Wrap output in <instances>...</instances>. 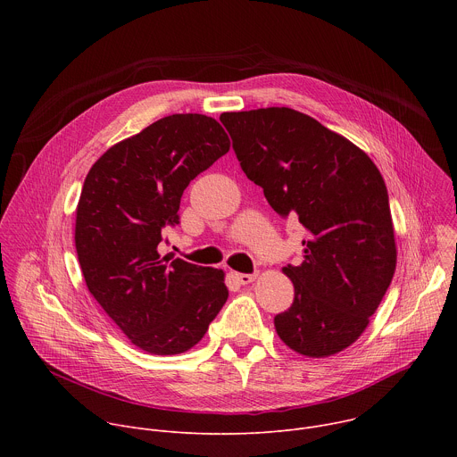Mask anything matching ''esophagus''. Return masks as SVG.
I'll return each instance as SVG.
<instances>
[{
	"label": "esophagus",
	"mask_w": 457,
	"mask_h": 457,
	"mask_svg": "<svg viewBox=\"0 0 457 457\" xmlns=\"http://www.w3.org/2000/svg\"><path fill=\"white\" fill-rule=\"evenodd\" d=\"M233 277L238 284L245 286V284H251L256 278V273H253V275H249V273H233Z\"/></svg>",
	"instance_id": "esophagus-1"
}]
</instances>
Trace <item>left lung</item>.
<instances>
[{"instance_id":"obj_1","label":"left lung","mask_w":457,"mask_h":457,"mask_svg":"<svg viewBox=\"0 0 457 457\" xmlns=\"http://www.w3.org/2000/svg\"><path fill=\"white\" fill-rule=\"evenodd\" d=\"M220 120L247 179L307 231L303 262L282 270L295 300L275 316L280 340L309 358L344 351L365 331L396 270L379 170L351 141L286 106L228 112Z\"/></svg>"}]
</instances>
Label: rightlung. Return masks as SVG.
Returning a JSON list of instances; mask_svg holds the SVG:
<instances>
[{"label":"right lung","mask_w":457,"mask_h":457,"mask_svg":"<svg viewBox=\"0 0 457 457\" xmlns=\"http://www.w3.org/2000/svg\"><path fill=\"white\" fill-rule=\"evenodd\" d=\"M229 150L208 115L173 113L104 152L78 204L76 251L88 291L134 345L179 354L197 345L228 300L224 271L161 256L187 184Z\"/></svg>","instance_id":"1"}]
</instances>
